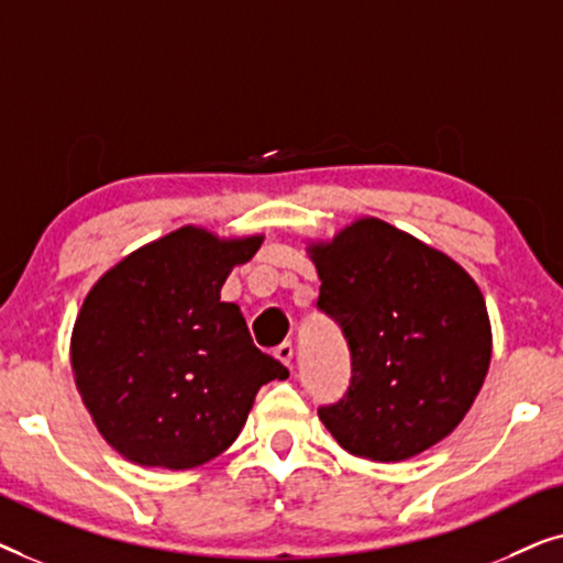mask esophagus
<instances>
[{
	"label": "esophagus",
	"instance_id": "esophagus-1",
	"mask_svg": "<svg viewBox=\"0 0 563 563\" xmlns=\"http://www.w3.org/2000/svg\"><path fill=\"white\" fill-rule=\"evenodd\" d=\"M274 356L282 361V364H287V366H291V358H295V345H291L289 341H284L282 345H276V351H274Z\"/></svg>",
	"mask_w": 563,
	"mask_h": 563
}]
</instances>
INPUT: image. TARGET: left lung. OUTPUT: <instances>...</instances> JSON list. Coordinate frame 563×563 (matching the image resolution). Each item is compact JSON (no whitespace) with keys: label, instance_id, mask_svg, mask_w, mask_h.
Returning a JSON list of instances; mask_svg holds the SVG:
<instances>
[{"label":"left lung","instance_id":"left-lung-1","mask_svg":"<svg viewBox=\"0 0 563 563\" xmlns=\"http://www.w3.org/2000/svg\"><path fill=\"white\" fill-rule=\"evenodd\" d=\"M310 251L318 310L351 351L349 389L320 420L353 456H418L464 420L487 376L479 287L456 261L374 218Z\"/></svg>","mask_w":563,"mask_h":563}]
</instances>
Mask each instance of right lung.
<instances>
[{
	"mask_svg": "<svg viewBox=\"0 0 563 563\" xmlns=\"http://www.w3.org/2000/svg\"><path fill=\"white\" fill-rule=\"evenodd\" d=\"M261 241L179 228L122 258L84 299L76 387L125 459L174 472L207 464L241 433L256 391L289 376L253 345L238 305L220 302L228 274Z\"/></svg>",
	"mask_w": 563,
	"mask_h": 563,
	"instance_id": "obj_1",
	"label": "right lung"
}]
</instances>
